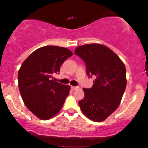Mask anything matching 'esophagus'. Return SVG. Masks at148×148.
Here are the masks:
<instances>
[{
  "mask_svg": "<svg viewBox=\"0 0 148 148\" xmlns=\"http://www.w3.org/2000/svg\"><path fill=\"white\" fill-rule=\"evenodd\" d=\"M71 88H72V90H75L79 89V86H71Z\"/></svg>",
  "mask_w": 148,
  "mask_h": 148,
  "instance_id": "obj_1",
  "label": "esophagus"
}]
</instances>
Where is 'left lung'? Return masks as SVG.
Returning <instances> with one entry per match:
<instances>
[{"mask_svg":"<svg viewBox=\"0 0 148 148\" xmlns=\"http://www.w3.org/2000/svg\"><path fill=\"white\" fill-rule=\"evenodd\" d=\"M74 53L86 63L89 77L95 76L92 87L84 88L79 101L84 114L95 122L105 120L118 108L127 86L125 64L108 47L88 44L76 47Z\"/></svg>","mask_w":148,"mask_h":148,"instance_id":"obj_1","label":"left lung"}]
</instances>
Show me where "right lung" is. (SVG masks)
Returning a JSON list of instances; mask_svg holds the SVG:
<instances>
[{
    "label": "right lung",
    "mask_w": 148,
    "mask_h": 148,
    "mask_svg": "<svg viewBox=\"0 0 148 148\" xmlns=\"http://www.w3.org/2000/svg\"><path fill=\"white\" fill-rule=\"evenodd\" d=\"M70 50L56 46L37 49L23 61L18 72V89L25 106L40 120H49L60 111L70 86L56 82L53 75L60 72Z\"/></svg>",
    "instance_id": "1"
}]
</instances>
